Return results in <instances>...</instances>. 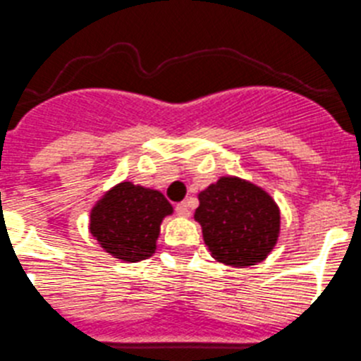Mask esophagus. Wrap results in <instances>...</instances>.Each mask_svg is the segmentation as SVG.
Segmentation results:
<instances>
[{"mask_svg":"<svg viewBox=\"0 0 361 361\" xmlns=\"http://www.w3.org/2000/svg\"><path fill=\"white\" fill-rule=\"evenodd\" d=\"M175 211H177L178 216H183V218H188L191 212V207H190V202H180V204L175 205Z\"/></svg>","mask_w":361,"mask_h":361,"instance_id":"1","label":"esophagus"}]
</instances>
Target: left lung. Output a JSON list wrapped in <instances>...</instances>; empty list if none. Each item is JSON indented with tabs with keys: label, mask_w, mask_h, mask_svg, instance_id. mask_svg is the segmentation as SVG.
<instances>
[{
	"label": "left lung",
	"mask_w": 361,
	"mask_h": 361,
	"mask_svg": "<svg viewBox=\"0 0 361 361\" xmlns=\"http://www.w3.org/2000/svg\"><path fill=\"white\" fill-rule=\"evenodd\" d=\"M195 219L212 259L225 266L262 262L280 235V209L262 188L239 177H219L198 195Z\"/></svg>",
	"instance_id": "left-lung-1"
}]
</instances>
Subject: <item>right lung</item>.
Listing matches in <instances>:
<instances>
[{"label":"right lung","mask_w":361,"mask_h":361,"mask_svg":"<svg viewBox=\"0 0 361 361\" xmlns=\"http://www.w3.org/2000/svg\"><path fill=\"white\" fill-rule=\"evenodd\" d=\"M171 212L161 191L123 180L92 207L90 234L115 259L140 262L154 255L161 221Z\"/></svg>","instance_id":"right-lung-1"}]
</instances>
